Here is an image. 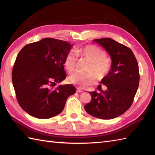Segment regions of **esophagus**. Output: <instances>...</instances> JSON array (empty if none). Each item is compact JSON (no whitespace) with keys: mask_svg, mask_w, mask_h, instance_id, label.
Listing matches in <instances>:
<instances>
[{"mask_svg":"<svg viewBox=\"0 0 155 155\" xmlns=\"http://www.w3.org/2000/svg\"><path fill=\"white\" fill-rule=\"evenodd\" d=\"M77 93H83V91H82L81 89H80V88H78L77 89Z\"/></svg>","mask_w":155,"mask_h":155,"instance_id":"34e87169","label":"esophagus"}]
</instances>
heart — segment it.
<instances>
[{"mask_svg":"<svg viewBox=\"0 0 155 155\" xmlns=\"http://www.w3.org/2000/svg\"><path fill=\"white\" fill-rule=\"evenodd\" d=\"M78 57L82 60L89 62L86 68V74L75 73L68 77L69 83L81 88L93 84L98 79H103L109 73L112 67L111 59L106 55V52L99 47L88 45L73 51L69 52L65 57L64 65L69 73L77 68Z\"/></svg>","mask_w":155,"mask_h":155,"instance_id":"1","label":"heart"}]
</instances>
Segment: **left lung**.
I'll list each match as a JSON object with an SVG mask.
<instances>
[{"mask_svg":"<svg viewBox=\"0 0 155 155\" xmlns=\"http://www.w3.org/2000/svg\"><path fill=\"white\" fill-rule=\"evenodd\" d=\"M112 59L109 73L101 83L107 87L89 92L92 99L84 105L87 113L101 119H112L124 113L133 104L139 84V70L137 59L130 49L110 38L94 39Z\"/></svg>","mask_w":155,"mask_h":155,"instance_id":"left-lung-1","label":"left lung"}]
</instances>
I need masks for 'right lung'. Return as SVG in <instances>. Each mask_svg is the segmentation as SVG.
<instances>
[{
  "mask_svg": "<svg viewBox=\"0 0 155 155\" xmlns=\"http://www.w3.org/2000/svg\"><path fill=\"white\" fill-rule=\"evenodd\" d=\"M72 45L52 38L28 44L16 57L12 71L16 97L25 112L38 118L60 114L68 97L76 93L73 85L56 83L66 78L65 57Z\"/></svg>",
  "mask_w": 155,
  "mask_h": 155,
  "instance_id": "obj_1",
  "label": "right lung"
}]
</instances>
